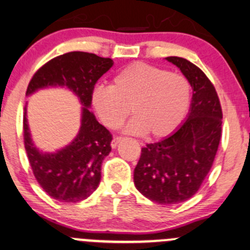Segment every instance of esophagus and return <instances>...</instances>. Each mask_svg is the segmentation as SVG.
Returning a JSON list of instances; mask_svg holds the SVG:
<instances>
[{
	"instance_id": "obj_1",
	"label": "esophagus",
	"mask_w": 250,
	"mask_h": 250,
	"mask_svg": "<svg viewBox=\"0 0 250 250\" xmlns=\"http://www.w3.org/2000/svg\"><path fill=\"white\" fill-rule=\"evenodd\" d=\"M121 136H114L113 141H111V148H116V146L119 145V142H121Z\"/></svg>"
}]
</instances>
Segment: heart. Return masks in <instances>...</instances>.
<instances>
[{
  "label": "heart",
  "instance_id": "obj_1",
  "mask_svg": "<svg viewBox=\"0 0 250 250\" xmlns=\"http://www.w3.org/2000/svg\"><path fill=\"white\" fill-rule=\"evenodd\" d=\"M187 77L167 69L136 62L114 76L110 87L94 89L91 102L105 127L117 129L129 113L128 130L162 139L180 127L191 102Z\"/></svg>",
  "mask_w": 250,
  "mask_h": 250
}]
</instances>
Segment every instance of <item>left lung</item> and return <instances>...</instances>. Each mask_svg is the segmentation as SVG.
<instances>
[{
  "instance_id": "8db88e82",
  "label": "left lung",
  "mask_w": 250,
  "mask_h": 250,
  "mask_svg": "<svg viewBox=\"0 0 250 250\" xmlns=\"http://www.w3.org/2000/svg\"><path fill=\"white\" fill-rule=\"evenodd\" d=\"M166 60L190 82V109L173 134L142 148L134 183L153 202L176 205L197 193L213 166L222 131V109L213 83L199 67L182 57Z\"/></svg>"
}]
</instances>
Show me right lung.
I'll return each instance as SVG.
<instances>
[{
	"mask_svg": "<svg viewBox=\"0 0 250 250\" xmlns=\"http://www.w3.org/2000/svg\"><path fill=\"white\" fill-rule=\"evenodd\" d=\"M111 59L84 51H71L50 60L34 74L25 95L39 89L65 87L79 97L81 127L75 139L56 153H42L31 140L24 108V148L34 176L43 190L61 202L85 200L99 187L101 166L111 150V134L89 110L97 80L113 67Z\"/></svg>",
	"mask_w": 250,
	"mask_h": 250,
	"instance_id": "right-lung-1",
	"label": "right lung"
}]
</instances>
